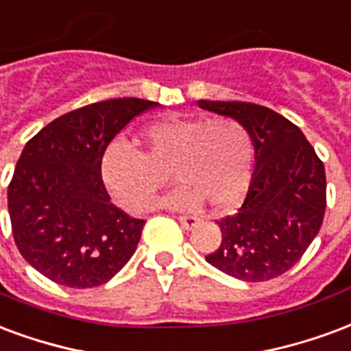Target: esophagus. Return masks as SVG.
I'll use <instances>...</instances> for the list:
<instances>
[{
	"instance_id": "obj_1",
	"label": "esophagus",
	"mask_w": 351,
	"mask_h": 351,
	"mask_svg": "<svg viewBox=\"0 0 351 351\" xmlns=\"http://www.w3.org/2000/svg\"><path fill=\"white\" fill-rule=\"evenodd\" d=\"M179 222H181V226L185 230H193L198 226V222H200V219H196V217H191V215H181L179 217Z\"/></svg>"
}]
</instances>
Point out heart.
I'll use <instances>...</instances> for the list:
<instances>
[{
    "mask_svg": "<svg viewBox=\"0 0 351 351\" xmlns=\"http://www.w3.org/2000/svg\"><path fill=\"white\" fill-rule=\"evenodd\" d=\"M142 145L140 153L114 144L102 157V179L129 211L153 206L168 170L183 185L166 198L168 206L191 207L204 200L213 209H228L249 186L254 140L241 119L166 117L142 130Z\"/></svg>",
    "mask_w": 351,
    "mask_h": 351,
    "instance_id": "1",
    "label": "heart"
}]
</instances>
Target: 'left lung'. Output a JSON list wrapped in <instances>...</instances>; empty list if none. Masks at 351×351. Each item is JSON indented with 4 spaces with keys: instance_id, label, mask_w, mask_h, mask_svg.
Returning a JSON list of instances; mask_svg holds the SVG:
<instances>
[{
    "instance_id": "1",
    "label": "left lung",
    "mask_w": 351,
    "mask_h": 351,
    "mask_svg": "<svg viewBox=\"0 0 351 351\" xmlns=\"http://www.w3.org/2000/svg\"><path fill=\"white\" fill-rule=\"evenodd\" d=\"M200 108L241 119L254 140V172L234 215L217 221L219 249L206 260L230 277L262 282L301 260L326 215V168L298 125L241 101H198Z\"/></svg>"
}]
</instances>
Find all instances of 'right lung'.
<instances>
[{"mask_svg":"<svg viewBox=\"0 0 351 351\" xmlns=\"http://www.w3.org/2000/svg\"><path fill=\"white\" fill-rule=\"evenodd\" d=\"M157 102H93L48 123L25 144L9 183V217L20 254L69 288H93L129 262L145 221L114 206L101 173L110 142Z\"/></svg>","mask_w":351,"mask_h":351,"instance_id":"obj_1","label":"right lung"}]
</instances>
